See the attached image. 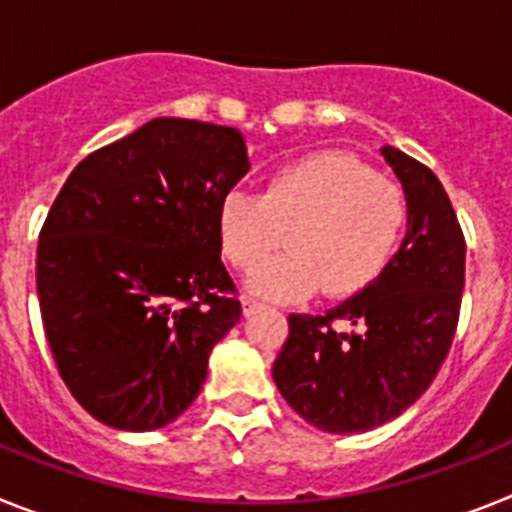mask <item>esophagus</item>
Wrapping results in <instances>:
<instances>
[{
	"mask_svg": "<svg viewBox=\"0 0 512 512\" xmlns=\"http://www.w3.org/2000/svg\"><path fill=\"white\" fill-rule=\"evenodd\" d=\"M241 305H243V315H246V318H248V315H253V312H256V310H261V307H264V305H261V302L251 300V297H243Z\"/></svg>",
	"mask_w": 512,
	"mask_h": 512,
	"instance_id": "esophagus-1",
	"label": "esophagus"
}]
</instances>
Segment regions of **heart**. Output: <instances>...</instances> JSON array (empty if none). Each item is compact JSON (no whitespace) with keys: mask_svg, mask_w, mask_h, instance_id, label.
Segmentation results:
<instances>
[{"mask_svg":"<svg viewBox=\"0 0 512 512\" xmlns=\"http://www.w3.org/2000/svg\"><path fill=\"white\" fill-rule=\"evenodd\" d=\"M405 197L346 153H315L277 169L264 194L230 189L217 207L223 256L238 269L258 266L288 230L290 251L259 267L248 292L297 302L325 287L356 295L387 266L405 225Z\"/></svg>","mask_w":512,"mask_h":512,"instance_id":"b5f03b06","label":"heart"}]
</instances>
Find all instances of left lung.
Segmentation results:
<instances>
[{"label": "left lung", "mask_w": 512, "mask_h": 512, "mask_svg": "<svg viewBox=\"0 0 512 512\" xmlns=\"http://www.w3.org/2000/svg\"><path fill=\"white\" fill-rule=\"evenodd\" d=\"M408 207V230L384 271L325 315H289L271 377L289 408L325 433L390 423L428 390L454 341L464 289V235L438 176L379 148ZM333 319L354 324L336 331Z\"/></svg>", "instance_id": "obj_1"}]
</instances>
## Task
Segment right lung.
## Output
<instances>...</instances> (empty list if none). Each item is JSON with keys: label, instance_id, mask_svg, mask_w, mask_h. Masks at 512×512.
<instances>
[{"label": "right lung", "instance_id": "add662e5", "mask_svg": "<svg viewBox=\"0 0 512 512\" xmlns=\"http://www.w3.org/2000/svg\"><path fill=\"white\" fill-rule=\"evenodd\" d=\"M251 169L241 130L156 117L71 171L38 241V300L58 374L117 431H156L200 395L241 302L217 207Z\"/></svg>", "mask_w": 512, "mask_h": 512}]
</instances>
